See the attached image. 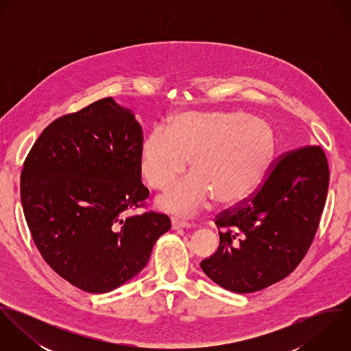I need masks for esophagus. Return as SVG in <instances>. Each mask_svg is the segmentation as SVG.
Instances as JSON below:
<instances>
[{"label": "esophagus", "instance_id": "esophagus-1", "mask_svg": "<svg viewBox=\"0 0 351 351\" xmlns=\"http://www.w3.org/2000/svg\"><path fill=\"white\" fill-rule=\"evenodd\" d=\"M192 224L189 221L185 220H180V219H171V228L173 230H180V228H189Z\"/></svg>", "mask_w": 351, "mask_h": 351}]
</instances>
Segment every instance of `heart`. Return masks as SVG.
Returning a JSON list of instances; mask_svg holds the SVG:
<instances>
[{"label":"heart","mask_w":351,"mask_h":351,"mask_svg":"<svg viewBox=\"0 0 351 351\" xmlns=\"http://www.w3.org/2000/svg\"><path fill=\"white\" fill-rule=\"evenodd\" d=\"M271 125L243 112L182 110L169 119V128L155 127L139 149V171L152 189H165L188 167V178L156 197V206L188 216L215 199L235 206L261 188L274 156Z\"/></svg>","instance_id":"1"}]
</instances>
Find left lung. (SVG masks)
Listing matches in <instances>:
<instances>
[{"mask_svg": "<svg viewBox=\"0 0 351 351\" xmlns=\"http://www.w3.org/2000/svg\"><path fill=\"white\" fill-rule=\"evenodd\" d=\"M324 151L285 155L250 200L216 219L220 243L202 271L234 293H251L289 276L309 249L328 191Z\"/></svg>", "mask_w": 351, "mask_h": 351, "instance_id": "obj_1", "label": "left lung"}]
</instances>
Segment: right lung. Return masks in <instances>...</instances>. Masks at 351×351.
<instances>
[{
  "label": "right lung",
  "instance_id": "1",
  "mask_svg": "<svg viewBox=\"0 0 351 351\" xmlns=\"http://www.w3.org/2000/svg\"><path fill=\"white\" fill-rule=\"evenodd\" d=\"M142 141L135 113L108 97L52 121L24 162L21 204L34 242L85 292H112L136 277L170 230L162 213L127 216L149 197Z\"/></svg>",
  "mask_w": 351,
  "mask_h": 351
}]
</instances>
